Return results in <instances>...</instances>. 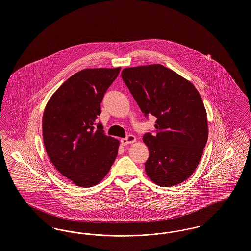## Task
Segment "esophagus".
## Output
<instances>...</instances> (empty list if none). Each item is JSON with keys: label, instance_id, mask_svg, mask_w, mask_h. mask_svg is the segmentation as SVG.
<instances>
[{"label": "esophagus", "instance_id": "34e87169", "mask_svg": "<svg viewBox=\"0 0 251 251\" xmlns=\"http://www.w3.org/2000/svg\"><path fill=\"white\" fill-rule=\"evenodd\" d=\"M135 137L133 135H128L127 137L125 138H122L121 139V144L123 146H126V145H129V144H132L133 142H135Z\"/></svg>", "mask_w": 251, "mask_h": 251}]
</instances>
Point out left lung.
I'll list each match as a JSON object with an SVG mask.
<instances>
[{"label": "left lung", "mask_w": 251, "mask_h": 251, "mask_svg": "<svg viewBox=\"0 0 251 251\" xmlns=\"http://www.w3.org/2000/svg\"><path fill=\"white\" fill-rule=\"evenodd\" d=\"M121 77L145 117L157 119L156 135L143 136L150 151L145 164L148 177L164 187L188 179L208 139L207 113L199 91L160 64L124 69Z\"/></svg>", "instance_id": "8db88e82"}]
</instances>
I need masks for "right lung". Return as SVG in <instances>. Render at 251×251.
<instances>
[{"label": "right lung", "mask_w": 251, "mask_h": 251, "mask_svg": "<svg viewBox=\"0 0 251 251\" xmlns=\"http://www.w3.org/2000/svg\"><path fill=\"white\" fill-rule=\"evenodd\" d=\"M120 72L115 68L75 73L50 97L44 110L42 132L49 158L77 186L98 184L118 155L120 141L105 135L97 119L103 96Z\"/></svg>", "instance_id": "add662e5"}]
</instances>
